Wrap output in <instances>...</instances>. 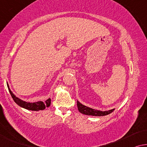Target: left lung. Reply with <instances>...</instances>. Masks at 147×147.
Wrapping results in <instances>:
<instances>
[{
	"label": "left lung",
	"instance_id": "left-lung-1",
	"mask_svg": "<svg viewBox=\"0 0 147 147\" xmlns=\"http://www.w3.org/2000/svg\"><path fill=\"white\" fill-rule=\"evenodd\" d=\"M77 107H78V111H79L80 113H82V114H84L86 115H90V116H96V117H100V116H105V115H109L115 111V109H111V110H109V111H106L95 110V109H91L90 108V107L84 106V105H82L81 103L78 100H77Z\"/></svg>",
	"mask_w": 147,
	"mask_h": 147
}]
</instances>
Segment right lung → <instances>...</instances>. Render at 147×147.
<instances>
[{
	"label": "right lung",
	"mask_w": 147,
	"mask_h": 147,
	"mask_svg": "<svg viewBox=\"0 0 147 147\" xmlns=\"http://www.w3.org/2000/svg\"><path fill=\"white\" fill-rule=\"evenodd\" d=\"M7 86L8 88H9V92L11 94L12 98H13L14 102H15L18 105H19L20 107H22V108L27 109V110H30V111H38L41 110H44L47 108V107H49L51 105V99L48 98L47 100H45V102H42V101H37V102H25V101H23L21 99L18 98V97H16L15 95H14L12 92L11 90L9 88V84L7 83Z\"/></svg>",
	"instance_id": "right-lung-1"
}]
</instances>
